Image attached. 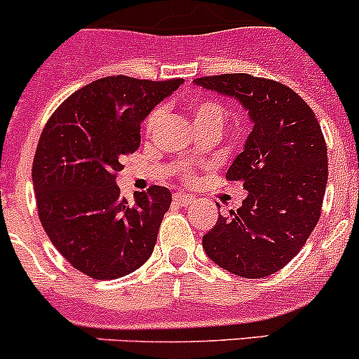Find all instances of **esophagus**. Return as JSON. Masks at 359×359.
Listing matches in <instances>:
<instances>
[{"mask_svg":"<svg viewBox=\"0 0 359 359\" xmlns=\"http://www.w3.org/2000/svg\"><path fill=\"white\" fill-rule=\"evenodd\" d=\"M193 200H194V198L189 196V194H186V193H177V194H173V201H175L179 206H187V205H191V203H193Z\"/></svg>","mask_w":359,"mask_h":359,"instance_id":"obj_1","label":"esophagus"}]
</instances>
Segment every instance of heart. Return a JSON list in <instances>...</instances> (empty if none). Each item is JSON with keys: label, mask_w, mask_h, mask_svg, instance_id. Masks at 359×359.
Returning <instances> with one entry per match:
<instances>
[{"label": "heart", "mask_w": 359, "mask_h": 359, "mask_svg": "<svg viewBox=\"0 0 359 359\" xmlns=\"http://www.w3.org/2000/svg\"><path fill=\"white\" fill-rule=\"evenodd\" d=\"M189 112L193 116V121L196 128H203V126H217L220 128L226 118V109L220 102L212 99H194L189 104ZM163 114H165V107H156L149 114L146 121V132L151 133L161 121Z\"/></svg>", "instance_id": "heart-1"}]
</instances>
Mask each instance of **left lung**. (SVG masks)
<instances>
[{
  "instance_id": "1",
  "label": "left lung",
  "mask_w": 359,
  "mask_h": 359,
  "mask_svg": "<svg viewBox=\"0 0 359 359\" xmlns=\"http://www.w3.org/2000/svg\"><path fill=\"white\" fill-rule=\"evenodd\" d=\"M194 85L238 100L253 128L226 177L247 198L203 236L206 255L236 276L266 278L300 252L321 215L328 158L313 109L283 83L243 74ZM220 208V205H219Z\"/></svg>"
}]
</instances>
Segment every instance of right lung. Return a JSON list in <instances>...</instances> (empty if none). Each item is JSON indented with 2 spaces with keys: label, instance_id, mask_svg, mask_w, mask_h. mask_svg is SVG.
Listing matches in <instances>:
<instances>
[{
  "label": "right lung",
  "instance_id": "obj_1",
  "mask_svg": "<svg viewBox=\"0 0 359 359\" xmlns=\"http://www.w3.org/2000/svg\"><path fill=\"white\" fill-rule=\"evenodd\" d=\"M184 79L107 76L72 93L52 114L32 161L38 215L53 247L74 269L114 280L153 253L170 189L119 196L121 159L140 146V123Z\"/></svg>",
  "mask_w": 359,
  "mask_h": 359
}]
</instances>
